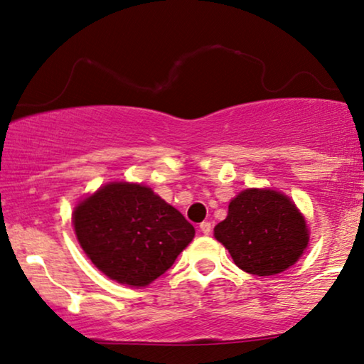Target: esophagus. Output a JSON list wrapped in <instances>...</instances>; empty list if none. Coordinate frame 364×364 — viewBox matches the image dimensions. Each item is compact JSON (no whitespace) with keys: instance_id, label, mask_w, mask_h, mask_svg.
I'll return each instance as SVG.
<instances>
[{"instance_id":"esophagus-1","label":"esophagus","mask_w":364,"mask_h":364,"mask_svg":"<svg viewBox=\"0 0 364 364\" xmlns=\"http://www.w3.org/2000/svg\"><path fill=\"white\" fill-rule=\"evenodd\" d=\"M199 229H201L203 234H209V232H211V223H208V221L201 223V224H199Z\"/></svg>"}]
</instances>
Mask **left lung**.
Instances as JSON below:
<instances>
[{"instance_id":"obj_1","label":"left lung","mask_w":364,"mask_h":364,"mask_svg":"<svg viewBox=\"0 0 364 364\" xmlns=\"http://www.w3.org/2000/svg\"><path fill=\"white\" fill-rule=\"evenodd\" d=\"M214 237L239 269L267 277L284 272L301 257L309 228L289 196L250 188L229 203L228 218L214 228Z\"/></svg>"}]
</instances>
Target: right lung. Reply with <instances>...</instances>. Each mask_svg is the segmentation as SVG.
<instances>
[{
    "label": "right lung",
    "mask_w": 364,
    "mask_h": 364,
    "mask_svg": "<svg viewBox=\"0 0 364 364\" xmlns=\"http://www.w3.org/2000/svg\"><path fill=\"white\" fill-rule=\"evenodd\" d=\"M80 247L107 277L145 287L171 267L194 237L183 214L136 183H109L74 209Z\"/></svg>",
    "instance_id": "right-lung-1"
}]
</instances>
